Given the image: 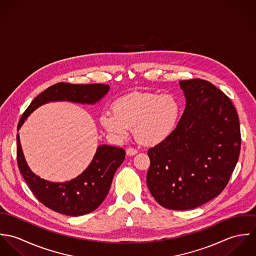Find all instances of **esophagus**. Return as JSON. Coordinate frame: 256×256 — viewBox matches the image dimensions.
<instances>
[{
  "instance_id": "1",
  "label": "esophagus",
  "mask_w": 256,
  "mask_h": 256,
  "mask_svg": "<svg viewBox=\"0 0 256 256\" xmlns=\"http://www.w3.org/2000/svg\"><path fill=\"white\" fill-rule=\"evenodd\" d=\"M138 152V150H136V148H128L127 150H126V154H128V156H134V154H136Z\"/></svg>"
}]
</instances>
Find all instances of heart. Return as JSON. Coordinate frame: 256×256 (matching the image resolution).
I'll list each match as a JSON object with an SVG mask.
<instances>
[{"label": "heart", "mask_w": 256, "mask_h": 256, "mask_svg": "<svg viewBox=\"0 0 256 256\" xmlns=\"http://www.w3.org/2000/svg\"><path fill=\"white\" fill-rule=\"evenodd\" d=\"M112 112L100 116L102 127L119 138H126L134 127L136 139L152 146L174 132L180 113V104L172 94L135 92L116 100Z\"/></svg>", "instance_id": "obj_1"}]
</instances>
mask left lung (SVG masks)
Returning a JSON list of instances; mask_svg holds the SVG:
<instances>
[{"mask_svg":"<svg viewBox=\"0 0 256 256\" xmlns=\"http://www.w3.org/2000/svg\"><path fill=\"white\" fill-rule=\"evenodd\" d=\"M186 98L182 116L164 141L148 150L146 184L170 210H190L224 189L240 152L238 112L230 100L201 78L180 80Z\"/></svg>","mask_w":256,"mask_h":256,"instance_id":"1","label":"left lung"}]
</instances>
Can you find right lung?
Here are the masks:
<instances>
[{
    "label": "right lung",
    "instance_id": "obj_1",
    "mask_svg": "<svg viewBox=\"0 0 256 256\" xmlns=\"http://www.w3.org/2000/svg\"><path fill=\"white\" fill-rule=\"evenodd\" d=\"M110 88L108 84H55L32 102L18 122V130L34 110L46 102L67 100L94 104L100 100ZM16 141L18 166L34 196L47 208L73 217L88 214L104 202L110 191L114 174L123 162L126 154L122 148L100 146L90 164L78 178L66 182H50L41 180L30 170L22 150L18 135Z\"/></svg>",
    "mask_w": 256,
    "mask_h": 256
}]
</instances>
